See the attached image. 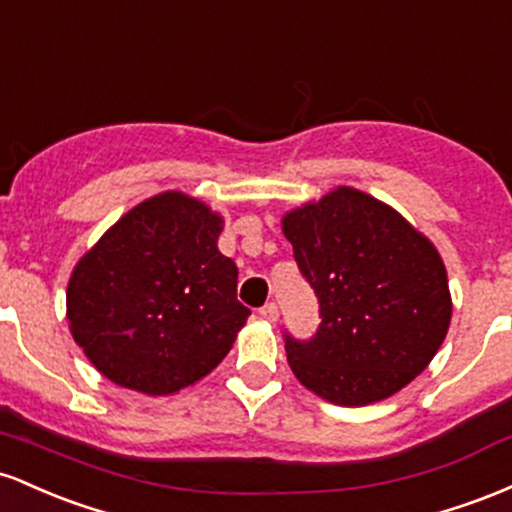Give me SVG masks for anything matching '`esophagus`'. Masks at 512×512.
I'll return each mask as SVG.
<instances>
[{
    "label": "esophagus",
    "instance_id": "1",
    "mask_svg": "<svg viewBox=\"0 0 512 512\" xmlns=\"http://www.w3.org/2000/svg\"><path fill=\"white\" fill-rule=\"evenodd\" d=\"M261 317L266 319V321H278V317H280V309H278V304L275 302H268V304H263L261 307Z\"/></svg>",
    "mask_w": 512,
    "mask_h": 512
}]
</instances>
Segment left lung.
<instances>
[{
    "label": "left lung",
    "instance_id": "left-lung-1",
    "mask_svg": "<svg viewBox=\"0 0 512 512\" xmlns=\"http://www.w3.org/2000/svg\"><path fill=\"white\" fill-rule=\"evenodd\" d=\"M300 273L319 300L307 341L285 331L287 363L338 406H365L426 370L452 317L445 263L399 212L355 188L283 217Z\"/></svg>",
    "mask_w": 512,
    "mask_h": 512
}]
</instances>
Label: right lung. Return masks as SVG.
I'll return each mask as SVG.
<instances>
[{
    "label": "right lung",
    "instance_id": "1",
    "mask_svg": "<svg viewBox=\"0 0 512 512\" xmlns=\"http://www.w3.org/2000/svg\"><path fill=\"white\" fill-rule=\"evenodd\" d=\"M222 217L179 191L135 205L74 266L67 319L111 382L174 394L222 363L251 309L237 263L222 256Z\"/></svg>",
    "mask_w": 512,
    "mask_h": 512
}]
</instances>
